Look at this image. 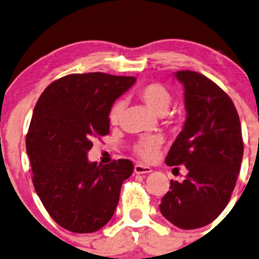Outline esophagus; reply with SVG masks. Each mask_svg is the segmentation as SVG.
I'll return each mask as SVG.
<instances>
[{
  "instance_id": "obj_1",
  "label": "esophagus",
  "mask_w": 259,
  "mask_h": 259,
  "mask_svg": "<svg viewBox=\"0 0 259 259\" xmlns=\"http://www.w3.org/2000/svg\"><path fill=\"white\" fill-rule=\"evenodd\" d=\"M134 171L137 174H148L151 171L150 166H146V165H142V164H137L134 166Z\"/></svg>"
}]
</instances>
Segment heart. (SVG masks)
Listing matches in <instances>:
<instances>
[{
    "label": "heart",
    "mask_w": 259,
    "mask_h": 259,
    "mask_svg": "<svg viewBox=\"0 0 259 259\" xmlns=\"http://www.w3.org/2000/svg\"><path fill=\"white\" fill-rule=\"evenodd\" d=\"M139 98L142 99L150 110L154 113L163 115L168 111L169 105L171 103V95L168 89L161 83H149V85L143 86L138 93ZM122 111V101H116L111 106L109 111V120L111 124H116L120 119V115ZM163 140L159 137H149L140 139L137 144L134 145V151L139 158L143 160L150 161L155 159L160 150Z\"/></svg>",
    "instance_id": "heart-1"
}]
</instances>
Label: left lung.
<instances>
[{"label": "left lung", "instance_id": "obj_1", "mask_svg": "<svg viewBox=\"0 0 259 259\" xmlns=\"http://www.w3.org/2000/svg\"><path fill=\"white\" fill-rule=\"evenodd\" d=\"M174 76L184 86L187 119L165 163L183 164L188 174L182 183L170 180L159 208L178 228L195 229L211 223L231 199L243 158L241 121L231 98L204 75L185 70Z\"/></svg>", "mask_w": 259, "mask_h": 259}]
</instances>
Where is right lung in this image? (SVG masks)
Masks as SVG:
<instances>
[{
	"instance_id": "right-lung-1",
	"label": "right lung",
	"mask_w": 259,
	"mask_h": 259,
	"mask_svg": "<svg viewBox=\"0 0 259 259\" xmlns=\"http://www.w3.org/2000/svg\"><path fill=\"white\" fill-rule=\"evenodd\" d=\"M137 79L103 72L72 74L45 89L26 137L32 182L51 218L74 233H93L111 219L134 165L89 161L93 139L109 134V111Z\"/></svg>"
}]
</instances>
